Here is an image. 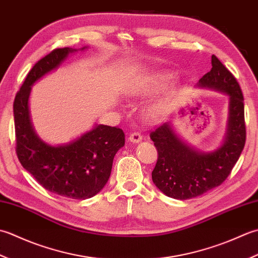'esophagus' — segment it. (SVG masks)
Masks as SVG:
<instances>
[{"mask_svg":"<svg viewBox=\"0 0 258 258\" xmlns=\"http://www.w3.org/2000/svg\"><path fill=\"white\" fill-rule=\"evenodd\" d=\"M141 140H143V136H141L138 131H136V133H133L129 136V141L134 144H138Z\"/></svg>","mask_w":258,"mask_h":258,"instance_id":"obj_1","label":"esophagus"}]
</instances>
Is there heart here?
Masks as SVG:
<instances>
[{
	"instance_id": "b5f03b06",
	"label": "heart",
	"mask_w": 258,
	"mask_h": 258,
	"mask_svg": "<svg viewBox=\"0 0 258 258\" xmlns=\"http://www.w3.org/2000/svg\"><path fill=\"white\" fill-rule=\"evenodd\" d=\"M170 80H171L170 73L161 72V73H157V75L154 76V78L151 79V83L152 86L155 87H165L169 83Z\"/></svg>"
}]
</instances>
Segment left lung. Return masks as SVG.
Segmentation results:
<instances>
[{
	"mask_svg": "<svg viewBox=\"0 0 258 258\" xmlns=\"http://www.w3.org/2000/svg\"><path fill=\"white\" fill-rule=\"evenodd\" d=\"M212 70L199 86L212 88L229 96L227 135L223 146L213 152H199L178 138L169 122L150 133L158 152L151 172L152 181L168 197L195 198L218 187L227 179L246 143L244 97L239 83L227 68L212 56Z\"/></svg>",
	"mask_w": 258,
	"mask_h": 258,
	"instance_id": "left-lung-1",
	"label": "left lung"
}]
</instances>
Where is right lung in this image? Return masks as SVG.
<instances>
[{
  "mask_svg": "<svg viewBox=\"0 0 258 258\" xmlns=\"http://www.w3.org/2000/svg\"><path fill=\"white\" fill-rule=\"evenodd\" d=\"M75 51L54 49L36 62L26 76L13 103L15 151L24 169L46 190L83 201L106 186L114 155L124 146L122 129L99 124L70 144L53 147L35 135L28 106L31 86Z\"/></svg>",
  "mask_w": 258,
  "mask_h": 258,
  "instance_id": "add662e5",
  "label": "right lung"
}]
</instances>
